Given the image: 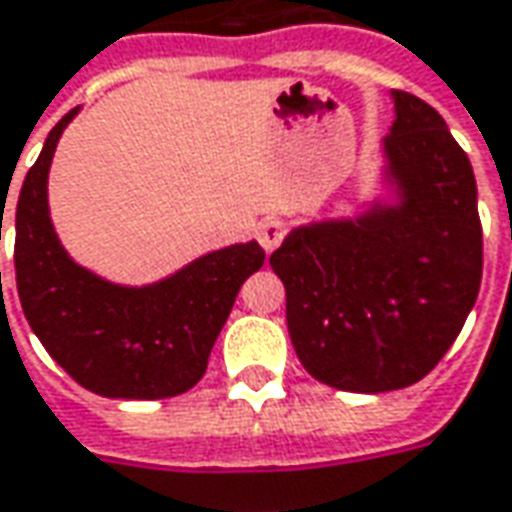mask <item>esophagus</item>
I'll return each mask as SVG.
<instances>
[{
    "mask_svg": "<svg viewBox=\"0 0 512 512\" xmlns=\"http://www.w3.org/2000/svg\"><path fill=\"white\" fill-rule=\"evenodd\" d=\"M257 238H260V246H263L266 252H274V249L282 244V238H285V221L266 219L260 224V230H257Z\"/></svg>",
    "mask_w": 512,
    "mask_h": 512,
    "instance_id": "esophagus-1",
    "label": "esophagus"
}]
</instances>
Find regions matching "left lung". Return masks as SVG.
I'll return each instance as SVG.
<instances>
[{
    "label": "left lung",
    "instance_id": "1",
    "mask_svg": "<svg viewBox=\"0 0 512 512\" xmlns=\"http://www.w3.org/2000/svg\"><path fill=\"white\" fill-rule=\"evenodd\" d=\"M382 141L396 202L296 227L271 255L310 377L338 391H399L427 377L463 330L482 280L477 182L441 113L391 91Z\"/></svg>",
    "mask_w": 512,
    "mask_h": 512
}]
</instances>
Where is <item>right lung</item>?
Wrapping results in <instances>:
<instances>
[{"label": "right lung", "mask_w": 512, "mask_h": 512, "mask_svg": "<svg viewBox=\"0 0 512 512\" xmlns=\"http://www.w3.org/2000/svg\"><path fill=\"white\" fill-rule=\"evenodd\" d=\"M77 110L52 127L21 185L13 257L21 307L52 360L82 388L107 399H169L202 380L235 296L266 252L257 241L227 246L141 288L74 263L49 219L46 180Z\"/></svg>", "instance_id": "obj_1"}]
</instances>
